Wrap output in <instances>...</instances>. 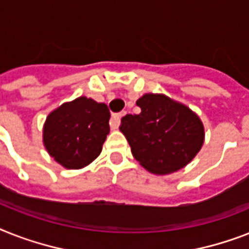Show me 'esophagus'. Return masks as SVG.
Listing matches in <instances>:
<instances>
[{
  "instance_id": "34e87169",
  "label": "esophagus",
  "mask_w": 249,
  "mask_h": 249,
  "mask_svg": "<svg viewBox=\"0 0 249 249\" xmlns=\"http://www.w3.org/2000/svg\"><path fill=\"white\" fill-rule=\"evenodd\" d=\"M125 114H126L125 111H123V112H119V114H112V116H111V123H110L111 128L118 129L119 125H120L121 118H123Z\"/></svg>"
}]
</instances>
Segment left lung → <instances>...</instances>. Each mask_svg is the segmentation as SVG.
I'll use <instances>...</instances> for the list:
<instances>
[{"mask_svg":"<svg viewBox=\"0 0 249 249\" xmlns=\"http://www.w3.org/2000/svg\"><path fill=\"white\" fill-rule=\"evenodd\" d=\"M138 115H125L120 131L145 170L165 175L187 166L205 141L201 119L165 94L147 93L137 101Z\"/></svg>","mask_w":249,"mask_h":249,"instance_id":"8db88e82","label":"left lung"}]
</instances>
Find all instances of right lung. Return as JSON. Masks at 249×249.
<instances>
[{"instance_id":"obj_1","label":"right lung","mask_w":249,"mask_h":249,"mask_svg":"<svg viewBox=\"0 0 249 249\" xmlns=\"http://www.w3.org/2000/svg\"><path fill=\"white\" fill-rule=\"evenodd\" d=\"M105 104L79 97L53 110L43 126V144L65 169H82L96 160L110 133Z\"/></svg>"}]
</instances>
